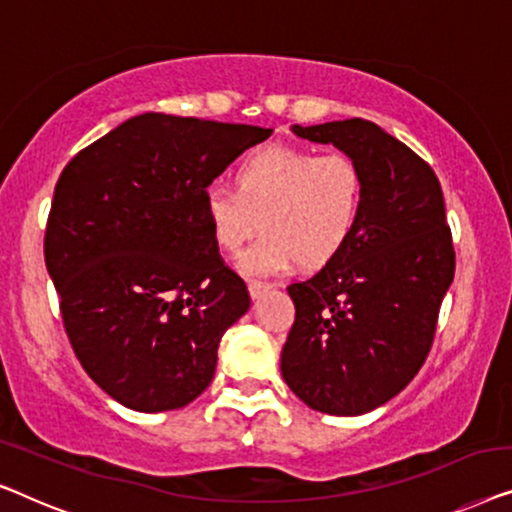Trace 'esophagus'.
Masks as SVG:
<instances>
[{"mask_svg": "<svg viewBox=\"0 0 512 512\" xmlns=\"http://www.w3.org/2000/svg\"><path fill=\"white\" fill-rule=\"evenodd\" d=\"M269 290H271V285L259 283V280H253V283H248V292H250V297H253V299H259L264 292H269Z\"/></svg>", "mask_w": 512, "mask_h": 512, "instance_id": "1", "label": "esophagus"}]
</instances>
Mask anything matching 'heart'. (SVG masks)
Returning <instances> with one entry per match:
<instances>
[{
	"label": "heart",
	"mask_w": 512,
	"mask_h": 512,
	"mask_svg": "<svg viewBox=\"0 0 512 512\" xmlns=\"http://www.w3.org/2000/svg\"><path fill=\"white\" fill-rule=\"evenodd\" d=\"M364 197L359 164L341 150L269 146L250 153L234 169V190L211 185L204 215L213 241L229 255L262 229L239 259L250 278L276 276L294 264L322 266L350 239Z\"/></svg>",
	"instance_id": "heart-1"
}]
</instances>
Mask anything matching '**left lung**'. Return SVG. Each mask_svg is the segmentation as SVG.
<instances>
[{
    "label": "left lung",
    "instance_id": "left-lung-1",
    "mask_svg": "<svg viewBox=\"0 0 512 512\" xmlns=\"http://www.w3.org/2000/svg\"><path fill=\"white\" fill-rule=\"evenodd\" d=\"M292 132L350 155L364 197L345 246L313 278L287 287L297 313L280 371L308 408L364 415L420 371L455 278L441 183L376 122L350 118Z\"/></svg>",
    "mask_w": 512,
    "mask_h": 512
}]
</instances>
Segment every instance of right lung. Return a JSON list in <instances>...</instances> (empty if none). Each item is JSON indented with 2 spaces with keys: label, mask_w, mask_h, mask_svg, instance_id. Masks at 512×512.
Returning <instances> with one entry per match:
<instances>
[{
  "label": "right lung",
  "mask_w": 512,
  "mask_h": 512,
  "mask_svg": "<svg viewBox=\"0 0 512 512\" xmlns=\"http://www.w3.org/2000/svg\"><path fill=\"white\" fill-rule=\"evenodd\" d=\"M273 129L134 115L83 148L55 185L43 255L88 376L139 413L211 385L225 331L250 308L204 215V192Z\"/></svg>",
  "instance_id": "add662e5"
}]
</instances>
